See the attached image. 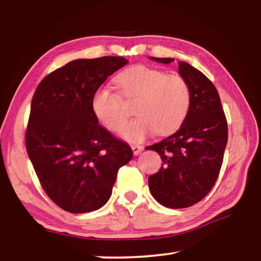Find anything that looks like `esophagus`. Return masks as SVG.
Returning a JSON list of instances; mask_svg holds the SVG:
<instances>
[{
	"instance_id": "34e87169",
	"label": "esophagus",
	"mask_w": 261,
	"mask_h": 261,
	"mask_svg": "<svg viewBox=\"0 0 261 261\" xmlns=\"http://www.w3.org/2000/svg\"><path fill=\"white\" fill-rule=\"evenodd\" d=\"M131 148H132V151H134L135 155H138V154H140L144 151V147L140 146V145H132Z\"/></svg>"
}]
</instances>
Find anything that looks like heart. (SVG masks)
I'll return each mask as SVG.
<instances>
[{"mask_svg":"<svg viewBox=\"0 0 261 261\" xmlns=\"http://www.w3.org/2000/svg\"><path fill=\"white\" fill-rule=\"evenodd\" d=\"M117 84L126 99L137 98L132 107L136 115L121 130L123 138L141 141L154 131L165 136L177 130L187 118L191 93L187 81L179 74L138 64L124 70ZM92 108L98 120L108 130L116 132L127 117L121 96L107 86L100 87L93 95Z\"/></svg>","mask_w":261,"mask_h":261,"instance_id":"heart-1","label":"heart"}]
</instances>
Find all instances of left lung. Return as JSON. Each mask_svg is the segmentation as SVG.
<instances>
[{
    "instance_id": "left-lung-1",
    "label": "left lung",
    "mask_w": 261,
    "mask_h": 261,
    "mask_svg": "<svg viewBox=\"0 0 261 261\" xmlns=\"http://www.w3.org/2000/svg\"><path fill=\"white\" fill-rule=\"evenodd\" d=\"M168 64L174 59L151 57ZM187 81L191 106L179 129L151 145L162 167L148 177L152 196L168 208H185L205 198L214 187L228 141V124L218 91L208 78L187 62H178Z\"/></svg>"
}]
</instances>
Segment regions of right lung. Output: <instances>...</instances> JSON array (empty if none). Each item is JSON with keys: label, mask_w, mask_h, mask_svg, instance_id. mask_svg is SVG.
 I'll use <instances>...</instances> for the list:
<instances>
[{"label": "right lung", "mask_w": 261, "mask_h": 261, "mask_svg": "<svg viewBox=\"0 0 261 261\" xmlns=\"http://www.w3.org/2000/svg\"><path fill=\"white\" fill-rule=\"evenodd\" d=\"M127 64L121 56L74 60L42 79L34 92L26 151L47 196L70 213L102 207L118 169L134 152L99 124L92 108L102 83Z\"/></svg>", "instance_id": "right-lung-1"}]
</instances>
